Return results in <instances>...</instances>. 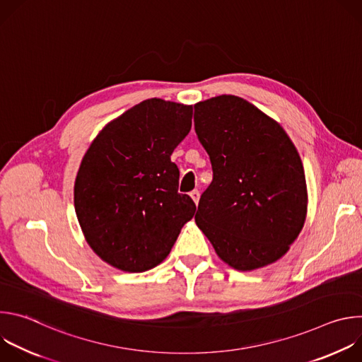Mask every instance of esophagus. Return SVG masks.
<instances>
[{
	"label": "esophagus",
	"mask_w": 362,
	"mask_h": 362,
	"mask_svg": "<svg viewBox=\"0 0 362 362\" xmlns=\"http://www.w3.org/2000/svg\"><path fill=\"white\" fill-rule=\"evenodd\" d=\"M190 197H192L193 202L197 204V203H199V199H200V192H199V190H192V192H190Z\"/></svg>",
	"instance_id": "1"
}]
</instances>
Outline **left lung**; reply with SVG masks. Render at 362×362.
Listing matches in <instances>:
<instances>
[{
  "label": "left lung",
  "mask_w": 362,
  "mask_h": 362,
  "mask_svg": "<svg viewBox=\"0 0 362 362\" xmlns=\"http://www.w3.org/2000/svg\"><path fill=\"white\" fill-rule=\"evenodd\" d=\"M194 130L214 170L196 225L238 271L278 261L298 238L308 204L292 140L274 119L230 94L194 105Z\"/></svg>",
  "instance_id": "left-lung-1"
}]
</instances>
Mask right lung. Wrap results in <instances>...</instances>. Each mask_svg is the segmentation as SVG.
<instances>
[{"label":"right lung","instance_id":"add662e5","mask_svg":"<svg viewBox=\"0 0 362 362\" xmlns=\"http://www.w3.org/2000/svg\"><path fill=\"white\" fill-rule=\"evenodd\" d=\"M193 107L144 100L103 129L81 160L74 208L90 247L124 272L166 259L196 211L177 192L173 150L192 127Z\"/></svg>","mask_w":362,"mask_h":362}]
</instances>
